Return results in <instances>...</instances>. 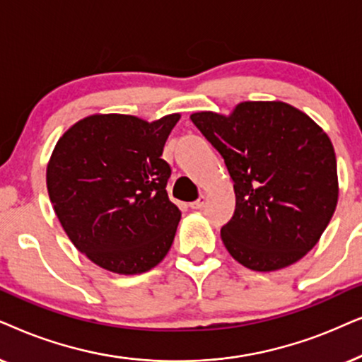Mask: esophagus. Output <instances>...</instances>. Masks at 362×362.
I'll use <instances>...</instances> for the list:
<instances>
[{
	"instance_id": "1",
	"label": "esophagus",
	"mask_w": 362,
	"mask_h": 362,
	"mask_svg": "<svg viewBox=\"0 0 362 362\" xmlns=\"http://www.w3.org/2000/svg\"><path fill=\"white\" fill-rule=\"evenodd\" d=\"M205 202H206V199H205L204 195H202L199 200L192 202V204H190V209H194V210H200V209H204V206H205Z\"/></svg>"
}]
</instances>
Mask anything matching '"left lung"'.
Instances as JSON below:
<instances>
[{"label":"left lung","instance_id":"left-lung-1","mask_svg":"<svg viewBox=\"0 0 362 362\" xmlns=\"http://www.w3.org/2000/svg\"><path fill=\"white\" fill-rule=\"evenodd\" d=\"M233 180L235 214L221 226L228 253L253 272H274L320 242L339 185L327 134L281 100H247L223 115H190Z\"/></svg>","mask_w":362,"mask_h":362}]
</instances>
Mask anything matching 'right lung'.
<instances>
[{
  "instance_id": "1",
  "label": "right lung",
  "mask_w": 362,
  "mask_h": 362,
  "mask_svg": "<svg viewBox=\"0 0 362 362\" xmlns=\"http://www.w3.org/2000/svg\"><path fill=\"white\" fill-rule=\"evenodd\" d=\"M178 119L94 114L57 141L47 194L72 245L98 267L141 274L170 250L182 214L168 200L170 165L162 152Z\"/></svg>"
}]
</instances>
